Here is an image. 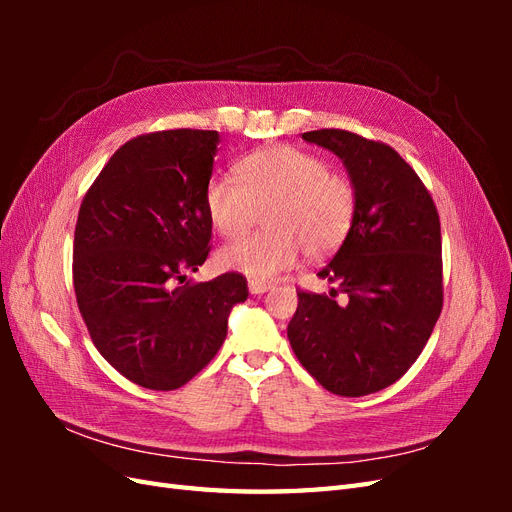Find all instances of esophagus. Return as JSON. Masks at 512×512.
I'll list each match as a JSON object with an SVG mask.
<instances>
[{
  "instance_id": "1",
  "label": "esophagus",
  "mask_w": 512,
  "mask_h": 512,
  "mask_svg": "<svg viewBox=\"0 0 512 512\" xmlns=\"http://www.w3.org/2000/svg\"><path fill=\"white\" fill-rule=\"evenodd\" d=\"M247 288H250L252 294H265V292L271 290L273 286H271V284H265V282H250V284H247Z\"/></svg>"
}]
</instances>
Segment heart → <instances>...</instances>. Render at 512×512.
<instances>
[{"label":"heart","instance_id":"obj_1","mask_svg":"<svg viewBox=\"0 0 512 512\" xmlns=\"http://www.w3.org/2000/svg\"><path fill=\"white\" fill-rule=\"evenodd\" d=\"M237 183L213 177L205 190L211 226L224 239H237L267 209V232L230 243L218 265L252 282L273 280L299 258L335 252L348 237L356 215V192L348 177L331 173L314 153L273 145L258 149L235 166Z\"/></svg>","mask_w":512,"mask_h":512}]
</instances>
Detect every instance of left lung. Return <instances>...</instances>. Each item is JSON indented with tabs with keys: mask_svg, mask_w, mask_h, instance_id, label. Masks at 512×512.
I'll use <instances>...</instances> for the list:
<instances>
[{
	"mask_svg": "<svg viewBox=\"0 0 512 512\" xmlns=\"http://www.w3.org/2000/svg\"><path fill=\"white\" fill-rule=\"evenodd\" d=\"M344 162L356 192L346 241L318 277L329 294L299 292L290 346L324 389L361 397L386 389L423 352L442 312L436 205L395 149L346 130L305 132Z\"/></svg>",
	"mask_w": 512,
	"mask_h": 512,
	"instance_id": "8db88e82",
	"label": "left lung"
}]
</instances>
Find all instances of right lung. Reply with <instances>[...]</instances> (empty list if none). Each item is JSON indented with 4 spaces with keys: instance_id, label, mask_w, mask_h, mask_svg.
<instances>
[{
    "instance_id": "right-lung-1",
    "label": "right lung",
    "mask_w": 512,
    "mask_h": 512,
    "mask_svg": "<svg viewBox=\"0 0 512 512\" xmlns=\"http://www.w3.org/2000/svg\"><path fill=\"white\" fill-rule=\"evenodd\" d=\"M220 134L166 130L119 147L83 198L74 292L98 352L151 391L190 382L224 344L247 282H192L209 254L205 190Z\"/></svg>"
}]
</instances>
